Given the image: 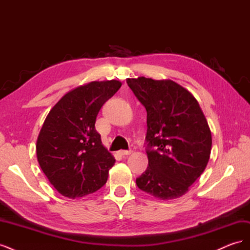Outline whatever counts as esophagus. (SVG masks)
<instances>
[{
	"instance_id": "obj_1",
	"label": "esophagus",
	"mask_w": 250,
	"mask_h": 250,
	"mask_svg": "<svg viewBox=\"0 0 250 250\" xmlns=\"http://www.w3.org/2000/svg\"><path fill=\"white\" fill-rule=\"evenodd\" d=\"M118 153L120 155H122V156H124V155H130L131 154V151L130 150H120V151H118Z\"/></svg>"
}]
</instances>
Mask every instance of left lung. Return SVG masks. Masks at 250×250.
Wrapping results in <instances>:
<instances>
[{"label":"left lung","mask_w":250,"mask_h":250,"mask_svg":"<svg viewBox=\"0 0 250 250\" xmlns=\"http://www.w3.org/2000/svg\"><path fill=\"white\" fill-rule=\"evenodd\" d=\"M126 82L147 110L148 167L137 186L158 199L179 198L209 160L211 133L206 116L192 93L175 81L138 77Z\"/></svg>","instance_id":"obj_1"}]
</instances>
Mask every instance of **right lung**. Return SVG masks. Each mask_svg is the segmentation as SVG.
I'll list each match as a JSON object with an SVG mask.
<instances>
[{
	"label": "right lung",
	"mask_w": 250,
	"mask_h": 250,
	"mask_svg": "<svg viewBox=\"0 0 250 250\" xmlns=\"http://www.w3.org/2000/svg\"><path fill=\"white\" fill-rule=\"evenodd\" d=\"M122 85L119 80L92 81L63 95L44 120L36 156L57 192L75 199L105 185L116 163L95 129L102 105Z\"/></svg>",
	"instance_id": "right-lung-1"
}]
</instances>
